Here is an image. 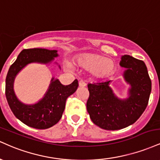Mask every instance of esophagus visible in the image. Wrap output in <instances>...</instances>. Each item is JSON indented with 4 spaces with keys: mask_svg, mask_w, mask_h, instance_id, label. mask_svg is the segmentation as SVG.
<instances>
[{
    "mask_svg": "<svg viewBox=\"0 0 160 160\" xmlns=\"http://www.w3.org/2000/svg\"><path fill=\"white\" fill-rule=\"evenodd\" d=\"M86 86V82H84L83 80H80V81H79V86H80V87H84V86Z\"/></svg>",
    "mask_w": 160,
    "mask_h": 160,
    "instance_id": "obj_1",
    "label": "esophagus"
}]
</instances>
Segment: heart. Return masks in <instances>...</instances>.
Listing matches in <instances>:
<instances>
[{
    "label": "heart",
    "instance_id": "b5f03b06",
    "mask_svg": "<svg viewBox=\"0 0 160 160\" xmlns=\"http://www.w3.org/2000/svg\"><path fill=\"white\" fill-rule=\"evenodd\" d=\"M77 62L96 78H107L114 73L115 63L107 57L97 53H86L80 56Z\"/></svg>",
    "mask_w": 160,
    "mask_h": 160
}]
</instances>
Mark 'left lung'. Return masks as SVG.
Wrapping results in <instances>:
<instances>
[{
    "label": "left lung",
    "instance_id": "obj_1",
    "mask_svg": "<svg viewBox=\"0 0 160 160\" xmlns=\"http://www.w3.org/2000/svg\"><path fill=\"white\" fill-rule=\"evenodd\" d=\"M124 78L131 85L129 97L120 100L110 87L111 80L88 84L86 108L93 123L106 130H118L133 124L145 111L151 92V80L144 62L128 55L121 58Z\"/></svg>",
    "mask_w": 160,
    "mask_h": 160
}]
</instances>
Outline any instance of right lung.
Instances as JSON below:
<instances>
[{"label": "right lung", "mask_w": 160, "mask_h": 160, "mask_svg": "<svg viewBox=\"0 0 160 160\" xmlns=\"http://www.w3.org/2000/svg\"><path fill=\"white\" fill-rule=\"evenodd\" d=\"M58 56L56 50L41 48L23 49L9 69L6 78L5 95L11 111L20 121L30 127L45 129L52 127L61 119L65 108L66 100L78 87V80L70 85H62L59 80H52L47 94L39 102L26 105L20 102L13 92L16 75L31 62L47 64Z\"/></svg>", "instance_id": "right-lung-1"}]
</instances>
